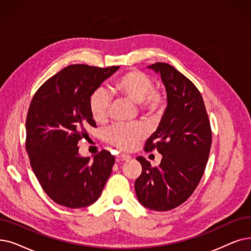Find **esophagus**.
Returning <instances> with one entry per match:
<instances>
[{"label":"esophagus","mask_w":251,"mask_h":251,"mask_svg":"<svg viewBox=\"0 0 251 251\" xmlns=\"http://www.w3.org/2000/svg\"><path fill=\"white\" fill-rule=\"evenodd\" d=\"M128 160H130V157H129V156H126V155H122V154H120V155H118V156L116 157V161H117V162L128 161Z\"/></svg>","instance_id":"obj_1"}]
</instances>
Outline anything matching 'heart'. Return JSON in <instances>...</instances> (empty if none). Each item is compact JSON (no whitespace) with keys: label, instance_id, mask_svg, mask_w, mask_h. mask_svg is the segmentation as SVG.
<instances>
[{"label":"heart","instance_id":"b5f03b06","mask_svg":"<svg viewBox=\"0 0 251 251\" xmlns=\"http://www.w3.org/2000/svg\"><path fill=\"white\" fill-rule=\"evenodd\" d=\"M113 91L119 96L137 103L139 113L149 119H157L164 112L165 94L154 88V82L144 72L130 70L122 74L115 80ZM110 102V96L100 89L92 94L89 108L95 122L104 123L106 121ZM105 136L108 143L114 147L129 151L145 138L146 128L140 124H116L107 129Z\"/></svg>","mask_w":251,"mask_h":251}]
</instances>
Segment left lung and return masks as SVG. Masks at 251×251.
<instances>
[{"instance_id": "left-lung-1", "label": "left lung", "mask_w": 251, "mask_h": 251, "mask_svg": "<svg viewBox=\"0 0 251 251\" xmlns=\"http://www.w3.org/2000/svg\"><path fill=\"white\" fill-rule=\"evenodd\" d=\"M149 69L161 75L167 107L145 151L156 149L162 160L152 167L146 158H136L143 171L134 188L141 205L166 211L186 202L199 184L210 152L211 127L202 95L191 80L165 62Z\"/></svg>"}]
</instances>
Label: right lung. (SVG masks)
<instances>
[{"label":"right lung","mask_w":251,"mask_h":251,"mask_svg":"<svg viewBox=\"0 0 251 251\" xmlns=\"http://www.w3.org/2000/svg\"><path fill=\"white\" fill-rule=\"evenodd\" d=\"M119 67L72 64L43 84L26 117L25 149L42 189L59 205L82 208L100 197L115 157L106 150L79 155V140L96 127L89 101L100 84Z\"/></svg>","instance_id":"1"}]
</instances>
